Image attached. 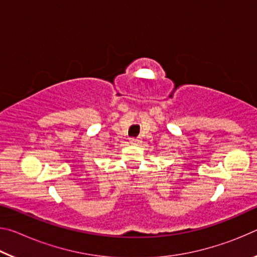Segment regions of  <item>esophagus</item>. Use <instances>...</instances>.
<instances>
[{
    "label": "esophagus",
    "mask_w": 257,
    "mask_h": 257,
    "mask_svg": "<svg viewBox=\"0 0 257 257\" xmlns=\"http://www.w3.org/2000/svg\"><path fill=\"white\" fill-rule=\"evenodd\" d=\"M130 144H133V145H137V144H141L142 143V141L139 138H130Z\"/></svg>",
    "instance_id": "1"
}]
</instances>
